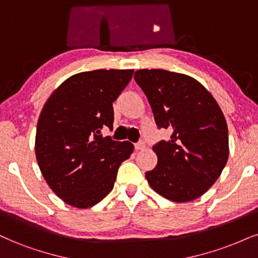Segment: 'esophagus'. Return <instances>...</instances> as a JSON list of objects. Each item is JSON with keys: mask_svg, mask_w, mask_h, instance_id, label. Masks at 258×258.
Wrapping results in <instances>:
<instances>
[{"mask_svg": "<svg viewBox=\"0 0 258 258\" xmlns=\"http://www.w3.org/2000/svg\"><path fill=\"white\" fill-rule=\"evenodd\" d=\"M146 147V144L144 141H140L138 144H135V149L136 151H141V149H144Z\"/></svg>", "mask_w": 258, "mask_h": 258, "instance_id": "obj_1", "label": "esophagus"}]
</instances>
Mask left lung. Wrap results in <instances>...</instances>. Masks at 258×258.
<instances>
[{
    "mask_svg": "<svg viewBox=\"0 0 258 258\" xmlns=\"http://www.w3.org/2000/svg\"><path fill=\"white\" fill-rule=\"evenodd\" d=\"M134 79L147 97L158 128L172 130L168 141L153 146L158 164L146 172L149 185L173 202L202 196L228 159V130L220 106L185 74L141 69Z\"/></svg>",
    "mask_w": 258,
    "mask_h": 258,
    "instance_id": "left-lung-1",
    "label": "left lung"
}]
</instances>
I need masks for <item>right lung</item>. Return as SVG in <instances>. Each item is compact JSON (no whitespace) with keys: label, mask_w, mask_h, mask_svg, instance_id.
Listing matches in <instances>:
<instances>
[{"label":"right lung","mask_w":258,"mask_h":258,"mask_svg":"<svg viewBox=\"0 0 258 258\" xmlns=\"http://www.w3.org/2000/svg\"><path fill=\"white\" fill-rule=\"evenodd\" d=\"M133 69L79 73L44 105L37 124L36 158L44 179L59 199L90 208L112 190L119 165L133 153L129 141L103 138L112 129V103L132 80Z\"/></svg>","instance_id":"1"}]
</instances>
